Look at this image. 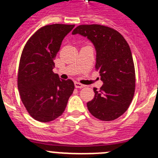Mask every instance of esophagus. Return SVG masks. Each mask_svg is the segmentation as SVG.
<instances>
[{
  "label": "esophagus",
  "instance_id": "obj_1",
  "mask_svg": "<svg viewBox=\"0 0 158 158\" xmlns=\"http://www.w3.org/2000/svg\"><path fill=\"white\" fill-rule=\"evenodd\" d=\"M74 85L76 88H78V89H81V88H84L85 87V85H82V84L79 83V82H75L74 83Z\"/></svg>",
  "mask_w": 158,
  "mask_h": 158
}]
</instances>
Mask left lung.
Segmentation results:
<instances>
[{
    "label": "left lung",
    "mask_w": 158,
    "mask_h": 158,
    "mask_svg": "<svg viewBox=\"0 0 158 158\" xmlns=\"http://www.w3.org/2000/svg\"><path fill=\"white\" fill-rule=\"evenodd\" d=\"M87 37L96 51V70L103 85L87 103L89 112L102 121L116 119L128 109L135 90V70L131 48L123 36L100 24L80 25L72 32Z\"/></svg>",
    "instance_id": "1"
}]
</instances>
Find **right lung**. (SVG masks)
I'll list each match as a JSON object with an SVG mask.
<instances>
[{
  "instance_id": "add662e5",
  "label": "right lung",
  "mask_w": 158,
  "mask_h": 158,
  "mask_svg": "<svg viewBox=\"0 0 158 158\" xmlns=\"http://www.w3.org/2000/svg\"><path fill=\"white\" fill-rule=\"evenodd\" d=\"M75 25H46L36 31L22 51L18 69L19 96L29 115L40 122L58 118L74 90L72 80L53 72L54 60L65 36Z\"/></svg>"
}]
</instances>
